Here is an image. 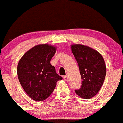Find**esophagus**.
Listing matches in <instances>:
<instances>
[{"instance_id": "obj_1", "label": "esophagus", "mask_w": 123, "mask_h": 123, "mask_svg": "<svg viewBox=\"0 0 123 123\" xmlns=\"http://www.w3.org/2000/svg\"><path fill=\"white\" fill-rule=\"evenodd\" d=\"M64 80H65V81H67V80H68V76H67V75L64 76Z\"/></svg>"}]
</instances>
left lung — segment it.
I'll list each match as a JSON object with an SVG mask.
<instances>
[{
  "label": "left lung",
  "instance_id": "1",
  "mask_svg": "<svg viewBox=\"0 0 123 123\" xmlns=\"http://www.w3.org/2000/svg\"><path fill=\"white\" fill-rule=\"evenodd\" d=\"M72 51L78 64L81 79V87L75 93L84 99H90L99 92L104 82L106 67L99 52L83 45H73Z\"/></svg>",
  "mask_w": 123,
  "mask_h": 123
}]
</instances>
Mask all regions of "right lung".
Instances as JSON below:
<instances>
[{"instance_id":"obj_1","label":"right lung","mask_w":123,"mask_h":123,"mask_svg":"<svg viewBox=\"0 0 123 123\" xmlns=\"http://www.w3.org/2000/svg\"><path fill=\"white\" fill-rule=\"evenodd\" d=\"M55 52L56 48L53 46L38 45L25 53L18 63L19 82L33 100L47 99L53 92L56 82L62 80L50 64Z\"/></svg>"}]
</instances>
